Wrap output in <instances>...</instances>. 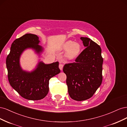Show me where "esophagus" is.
<instances>
[{
    "mask_svg": "<svg viewBox=\"0 0 127 127\" xmlns=\"http://www.w3.org/2000/svg\"><path fill=\"white\" fill-rule=\"evenodd\" d=\"M59 69H60L61 70H63V67H64V65L63 64H59Z\"/></svg>",
    "mask_w": 127,
    "mask_h": 127,
    "instance_id": "1",
    "label": "esophagus"
}]
</instances>
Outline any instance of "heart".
Returning a JSON list of instances; mask_svg holds the SVG:
<instances>
[{
    "instance_id": "1",
    "label": "heart",
    "mask_w": 127,
    "mask_h": 127,
    "mask_svg": "<svg viewBox=\"0 0 127 127\" xmlns=\"http://www.w3.org/2000/svg\"><path fill=\"white\" fill-rule=\"evenodd\" d=\"M62 49L66 51V56L68 59H73L77 57L81 52L82 46L77 42H74L72 41H68L63 44Z\"/></svg>"
}]
</instances>
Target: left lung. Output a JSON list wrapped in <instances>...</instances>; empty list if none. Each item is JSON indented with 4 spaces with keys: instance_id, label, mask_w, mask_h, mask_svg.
I'll return each instance as SVG.
<instances>
[{
    "instance_id": "left-lung-1",
    "label": "left lung",
    "mask_w": 127,
    "mask_h": 127,
    "mask_svg": "<svg viewBox=\"0 0 127 127\" xmlns=\"http://www.w3.org/2000/svg\"><path fill=\"white\" fill-rule=\"evenodd\" d=\"M80 40L86 48L75 63L64 64L63 68L69 95L77 101L91 98L101 86L103 61L99 45L88 37Z\"/></svg>"
}]
</instances>
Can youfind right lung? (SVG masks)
<instances>
[{
	"label": "right lung",
	"instance_id": "obj_1",
	"mask_svg": "<svg viewBox=\"0 0 127 127\" xmlns=\"http://www.w3.org/2000/svg\"><path fill=\"white\" fill-rule=\"evenodd\" d=\"M39 37L26 34L11 44L9 54L6 58V67L10 85L21 96L29 100H39L49 92V82L60 72L57 61L45 64L39 61L31 71L24 70L20 64V58L26 49H31L40 57L44 48L40 45Z\"/></svg>",
	"mask_w": 127,
	"mask_h": 127
}]
</instances>
